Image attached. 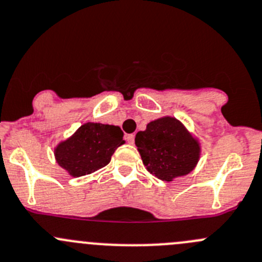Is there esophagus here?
I'll use <instances>...</instances> for the list:
<instances>
[{"mask_svg": "<svg viewBox=\"0 0 262 262\" xmlns=\"http://www.w3.org/2000/svg\"><path fill=\"white\" fill-rule=\"evenodd\" d=\"M134 138H136L134 134H128V136H126V141H128L130 144L134 143Z\"/></svg>", "mask_w": 262, "mask_h": 262, "instance_id": "esophagus-1", "label": "esophagus"}]
</instances>
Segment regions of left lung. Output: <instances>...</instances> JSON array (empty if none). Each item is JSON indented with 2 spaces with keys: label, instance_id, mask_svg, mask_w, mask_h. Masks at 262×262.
Returning <instances> with one entry per match:
<instances>
[{
  "label": "left lung",
  "instance_id": "8db88e82",
  "mask_svg": "<svg viewBox=\"0 0 262 262\" xmlns=\"http://www.w3.org/2000/svg\"><path fill=\"white\" fill-rule=\"evenodd\" d=\"M136 146L148 171L165 182L188 174L199 161V143L174 118L151 121L137 133Z\"/></svg>",
  "mask_w": 262,
  "mask_h": 262
}]
</instances>
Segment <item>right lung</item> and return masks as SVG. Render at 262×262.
Segmentation results:
<instances>
[{
	"mask_svg": "<svg viewBox=\"0 0 262 262\" xmlns=\"http://www.w3.org/2000/svg\"><path fill=\"white\" fill-rule=\"evenodd\" d=\"M119 126L87 123L56 148L58 165L73 177H83L106 166L119 146L124 144Z\"/></svg>",
	"mask_w": 262,
	"mask_h": 262,
	"instance_id": "obj_1",
	"label": "right lung"
}]
</instances>
